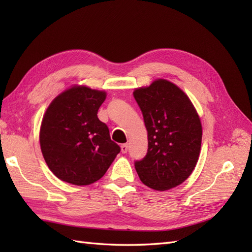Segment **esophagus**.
I'll return each mask as SVG.
<instances>
[{
	"label": "esophagus",
	"instance_id": "34e87169",
	"mask_svg": "<svg viewBox=\"0 0 252 252\" xmlns=\"http://www.w3.org/2000/svg\"><path fill=\"white\" fill-rule=\"evenodd\" d=\"M127 150H128V145H127V144H123V145H122V146H121L122 154H126Z\"/></svg>",
	"mask_w": 252,
	"mask_h": 252
}]
</instances>
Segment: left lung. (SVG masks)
<instances>
[{
  "instance_id": "left-lung-1",
  "label": "left lung",
  "mask_w": 252,
  "mask_h": 252,
  "mask_svg": "<svg viewBox=\"0 0 252 252\" xmlns=\"http://www.w3.org/2000/svg\"><path fill=\"white\" fill-rule=\"evenodd\" d=\"M148 133L147 155L134 167L143 184L164 191L189 178L197 163L202 124L187 94L158 79L133 91Z\"/></svg>"
}]
</instances>
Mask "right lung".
Listing matches in <instances>:
<instances>
[{
	"mask_svg": "<svg viewBox=\"0 0 252 252\" xmlns=\"http://www.w3.org/2000/svg\"><path fill=\"white\" fill-rule=\"evenodd\" d=\"M105 91L73 86L60 94L45 112L41 150L57 178L77 186L89 185L107 171L121 148L97 118Z\"/></svg>",
	"mask_w": 252,
	"mask_h": 252,
	"instance_id": "right-lung-1",
	"label": "right lung"
}]
</instances>
